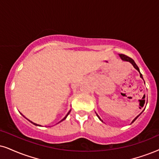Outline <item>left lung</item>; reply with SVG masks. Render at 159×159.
<instances>
[{"mask_svg":"<svg viewBox=\"0 0 159 159\" xmlns=\"http://www.w3.org/2000/svg\"><path fill=\"white\" fill-rule=\"evenodd\" d=\"M120 58H121V59H122V60H123V61H129V62H130V63H131L132 65H133V66L134 67V68H135V69H136V70H138L139 72V69L138 66L136 65V64L135 63V61H134V60L131 59V58L129 57V56H126V55H124V54H120ZM139 73H140V77H141L142 78H143V77H142V75L141 74V73H140V72H139ZM97 116H98V118H99V119L100 120V118L99 117V116H98V114H97ZM139 116H136V117L135 118V119H134V120H133V121H132V122H134V121H135V120H136V119H137V117H138Z\"/></svg>","mask_w":159,"mask_h":159,"instance_id":"left-lung-1","label":"left lung"}]
</instances>
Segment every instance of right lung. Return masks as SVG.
<instances>
[{"label":"right lung","instance_id":"obj_1","mask_svg":"<svg viewBox=\"0 0 159 159\" xmlns=\"http://www.w3.org/2000/svg\"><path fill=\"white\" fill-rule=\"evenodd\" d=\"M70 111L69 112H68V114H67V115H66V116H65V118H64V119H63V120H61V121H60V122H61V121H62V120H65V119H66V117H67V116H68V114H70ZM29 121H30V120H29ZM33 123H34V122H33ZM34 125H37V124H36V123H34Z\"/></svg>","mask_w":159,"mask_h":159}]
</instances>
